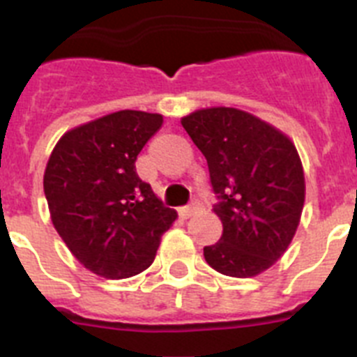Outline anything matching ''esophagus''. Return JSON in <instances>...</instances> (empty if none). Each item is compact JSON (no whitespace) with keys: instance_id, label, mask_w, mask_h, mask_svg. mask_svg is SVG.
<instances>
[{"instance_id":"obj_1","label":"esophagus","mask_w":357,"mask_h":357,"mask_svg":"<svg viewBox=\"0 0 357 357\" xmlns=\"http://www.w3.org/2000/svg\"><path fill=\"white\" fill-rule=\"evenodd\" d=\"M198 209H200V204H198V202H193L191 206L181 207V209H178V214H181L182 218H191L193 214L198 213Z\"/></svg>"}]
</instances>
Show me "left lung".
Listing matches in <instances>:
<instances>
[{"mask_svg":"<svg viewBox=\"0 0 357 357\" xmlns=\"http://www.w3.org/2000/svg\"><path fill=\"white\" fill-rule=\"evenodd\" d=\"M181 123L207 159L214 213L223 223L222 238L204 248V257L223 275H259L288 250L304 209L295 144L270 123L232 107L197 110Z\"/></svg>","mask_w":357,"mask_h":357,"instance_id":"left-lung-1","label":"left lung"}]
</instances>
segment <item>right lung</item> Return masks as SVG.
Returning a JSON list of instances; mask_svg holds the SVG:
<instances>
[{
	"mask_svg": "<svg viewBox=\"0 0 357 357\" xmlns=\"http://www.w3.org/2000/svg\"><path fill=\"white\" fill-rule=\"evenodd\" d=\"M162 116L119 110L62 135L44 172L53 227L87 270L127 279L155 259L176 213L135 173Z\"/></svg>",
	"mask_w": 357,
	"mask_h": 357,
	"instance_id": "right-lung-1",
	"label": "right lung"
}]
</instances>
